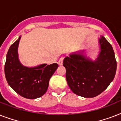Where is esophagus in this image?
<instances>
[{"label":"esophagus","instance_id":"esophagus-1","mask_svg":"<svg viewBox=\"0 0 121 121\" xmlns=\"http://www.w3.org/2000/svg\"><path fill=\"white\" fill-rule=\"evenodd\" d=\"M63 60H64V58H63V57H61V58H60V60H58V64L59 65H62Z\"/></svg>","mask_w":121,"mask_h":121}]
</instances>
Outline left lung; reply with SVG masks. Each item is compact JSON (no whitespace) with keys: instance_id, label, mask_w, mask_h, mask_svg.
<instances>
[{"instance_id":"obj_1","label":"left lung","mask_w":121,"mask_h":121,"mask_svg":"<svg viewBox=\"0 0 121 121\" xmlns=\"http://www.w3.org/2000/svg\"><path fill=\"white\" fill-rule=\"evenodd\" d=\"M99 42L100 51L95 61L83 55V51L72 53L63 60L68 86L81 97L92 98L100 94L116 75L117 62L112 46L104 36Z\"/></svg>"}]
</instances>
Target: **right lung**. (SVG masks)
Listing matches in <instances>:
<instances>
[{
  "instance_id": "1",
  "label": "right lung",
  "mask_w": 121,
  "mask_h": 121,
  "mask_svg": "<svg viewBox=\"0 0 121 121\" xmlns=\"http://www.w3.org/2000/svg\"><path fill=\"white\" fill-rule=\"evenodd\" d=\"M20 36L9 49L4 71L7 82L15 92L26 99H35L45 94L49 81L58 66L57 63L42 64L35 67L22 65L18 58Z\"/></svg>"
}]
</instances>
